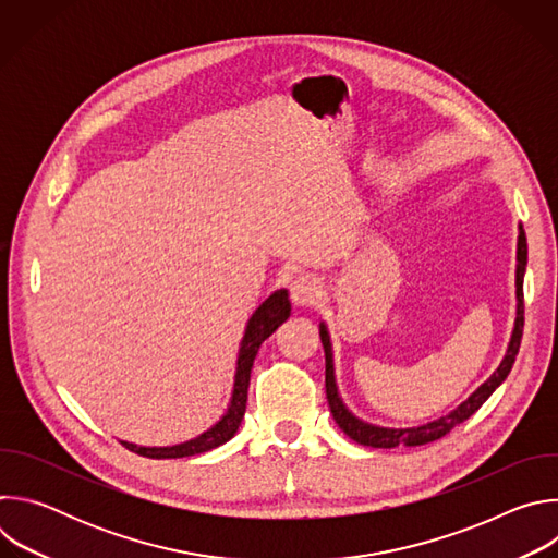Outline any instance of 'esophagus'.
<instances>
[{
	"label": "esophagus",
	"instance_id": "1",
	"mask_svg": "<svg viewBox=\"0 0 558 558\" xmlns=\"http://www.w3.org/2000/svg\"><path fill=\"white\" fill-rule=\"evenodd\" d=\"M323 295H325L323 284H320V280L313 278V276H300L291 284V298L300 306H315L317 302L323 300Z\"/></svg>",
	"mask_w": 558,
	"mask_h": 558
}]
</instances>
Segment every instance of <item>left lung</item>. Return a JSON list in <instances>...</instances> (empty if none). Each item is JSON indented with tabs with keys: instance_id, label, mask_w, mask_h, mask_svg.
Returning <instances> with one entry per match:
<instances>
[{
	"instance_id": "8db88e82",
	"label": "left lung",
	"mask_w": 558,
	"mask_h": 558,
	"mask_svg": "<svg viewBox=\"0 0 558 558\" xmlns=\"http://www.w3.org/2000/svg\"><path fill=\"white\" fill-rule=\"evenodd\" d=\"M519 267H517V298H519V311H517V327H514V336L508 349L506 360L501 362V366L493 373V377L476 388L468 400L452 411L450 415L430 422L426 426L420 428H407V430H390V428H377L371 424H364L360 420H355L342 404L338 388H336V377H333V357H331V344H329V333L325 327H320V338H323V347H325V355H327V375H325V386H327V402L331 409V415L336 420V424L344 430V435H349L353 441L362 444V446H371V448H395V446H424L430 441L441 439L444 435H448L457 424L465 422L470 415H474L484 407V402L495 392V388L508 377L519 347H521V338H523V325H525V304H523V271H525V263H527V243H525V231H519Z\"/></svg>"
}]
</instances>
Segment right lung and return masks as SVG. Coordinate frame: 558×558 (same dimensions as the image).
<instances>
[{"label": "right lung", "mask_w": 558, "mask_h": 558, "mask_svg": "<svg viewBox=\"0 0 558 558\" xmlns=\"http://www.w3.org/2000/svg\"><path fill=\"white\" fill-rule=\"evenodd\" d=\"M289 313H291V304L287 300V291H276L252 315V320H250L247 331H245V338H243V344H241V353H238V368H235L231 404H229L225 417L216 426H211L207 433L198 435L192 441L170 446V448H143V446H134V444H128V441H121V444L128 450L141 454V457L179 459V457H192V454L207 452V450L229 441L235 435L238 426H241L243 417H245L247 388H250V377H252V366H254L256 353H258L260 344L287 320Z\"/></svg>", "instance_id": "obj_1"}]
</instances>
